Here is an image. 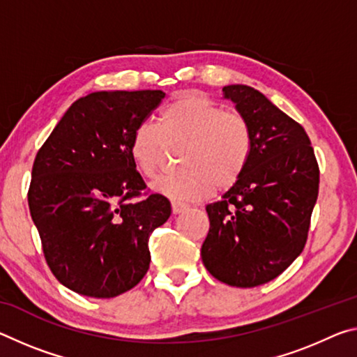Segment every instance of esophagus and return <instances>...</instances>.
<instances>
[{
	"label": "esophagus",
	"mask_w": 357,
	"mask_h": 357,
	"mask_svg": "<svg viewBox=\"0 0 357 357\" xmlns=\"http://www.w3.org/2000/svg\"><path fill=\"white\" fill-rule=\"evenodd\" d=\"M187 209H189V206H187V204L179 203V202H172L173 214H181V213H184V211H187Z\"/></svg>",
	"instance_id": "esophagus-1"
}]
</instances>
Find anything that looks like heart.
Here are the masks:
<instances>
[{"instance_id": "obj_1", "label": "heart", "mask_w": 357, "mask_h": 357, "mask_svg": "<svg viewBox=\"0 0 357 357\" xmlns=\"http://www.w3.org/2000/svg\"><path fill=\"white\" fill-rule=\"evenodd\" d=\"M167 143H187L183 172L164 174L151 187L173 202H203L227 190L243 176L250 159L252 138L245 119L197 91L174 98L159 116V128L143 123L130 138V157L144 176L160 167Z\"/></svg>"}]
</instances>
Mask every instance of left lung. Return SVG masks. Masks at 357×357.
I'll return each instance as SVG.
<instances>
[{
    "mask_svg": "<svg viewBox=\"0 0 357 357\" xmlns=\"http://www.w3.org/2000/svg\"><path fill=\"white\" fill-rule=\"evenodd\" d=\"M250 129L243 176L206 206L204 268L229 287L253 288L280 275L304 249L319 170L302 126L247 84L223 86Z\"/></svg>",
    "mask_w": 357,
    "mask_h": 357,
    "instance_id": "8db88e82",
    "label": "left lung"
}]
</instances>
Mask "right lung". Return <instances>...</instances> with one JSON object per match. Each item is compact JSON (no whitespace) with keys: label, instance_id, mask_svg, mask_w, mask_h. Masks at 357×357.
<instances>
[{"label":"right lung","instance_id":"add662e5","mask_svg":"<svg viewBox=\"0 0 357 357\" xmlns=\"http://www.w3.org/2000/svg\"><path fill=\"white\" fill-rule=\"evenodd\" d=\"M165 93L96 91L72 104L36 155L29 213L53 275L88 298H114L149 269V236L172 214L130 157L137 126Z\"/></svg>","mask_w":357,"mask_h":357}]
</instances>
